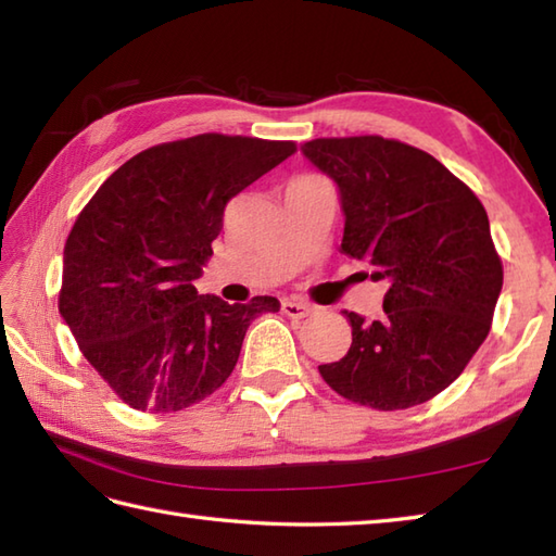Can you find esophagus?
<instances>
[{
    "label": "esophagus",
    "instance_id": "esophagus-1",
    "mask_svg": "<svg viewBox=\"0 0 556 556\" xmlns=\"http://www.w3.org/2000/svg\"><path fill=\"white\" fill-rule=\"evenodd\" d=\"M281 311H285V315H289V317H296V320H301V317H308L313 313V308H311L308 303L293 301V299L281 301Z\"/></svg>",
    "mask_w": 556,
    "mask_h": 556
}]
</instances>
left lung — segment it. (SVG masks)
I'll use <instances>...</instances> for the list:
<instances>
[{"instance_id":"1","label":"left lung","mask_w":556,"mask_h":556,"mask_svg":"<svg viewBox=\"0 0 556 556\" xmlns=\"http://www.w3.org/2000/svg\"><path fill=\"white\" fill-rule=\"evenodd\" d=\"M301 150L339 186L341 253L387 289L380 320L346 313L351 349L320 365L323 380L377 410L425 404L490 334L504 269L488 212L442 162L394 138H315Z\"/></svg>"}]
</instances>
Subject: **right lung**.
<instances>
[{
    "mask_svg": "<svg viewBox=\"0 0 556 556\" xmlns=\"http://www.w3.org/2000/svg\"><path fill=\"white\" fill-rule=\"evenodd\" d=\"M296 152L293 140L200 134L124 162L80 210L64 245L59 313L124 404L174 413L227 382L245 329L279 301L200 296L224 207Z\"/></svg>",
    "mask_w": 556,
    "mask_h": 556,
    "instance_id": "add662e5",
    "label": "right lung"
}]
</instances>
